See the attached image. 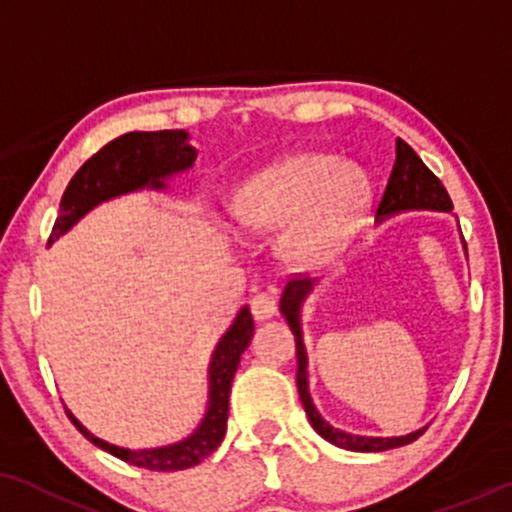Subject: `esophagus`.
Segmentation results:
<instances>
[{
    "mask_svg": "<svg viewBox=\"0 0 512 512\" xmlns=\"http://www.w3.org/2000/svg\"><path fill=\"white\" fill-rule=\"evenodd\" d=\"M250 310H252V317L255 319H269L276 315V295L272 291H264V293H257L255 298L250 300Z\"/></svg>",
    "mask_w": 512,
    "mask_h": 512,
    "instance_id": "obj_1",
    "label": "esophagus"
}]
</instances>
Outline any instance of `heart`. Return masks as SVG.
<instances>
[{
	"label": "heart",
	"mask_w": 512,
	"mask_h": 512,
	"mask_svg": "<svg viewBox=\"0 0 512 512\" xmlns=\"http://www.w3.org/2000/svg\"><path fill=\"white\" fill-rule=\"evenodd\" d=\"M367 202L360 171L329 155H293L252 174L233 195L240 226H281V250L298 262H322L353 233Z\"/></svg>",
	"instance_id": "1"
}]
</instances>
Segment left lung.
Returning a JSON list of instances; mask_svg holds the SVG:
<instances>
[{"mask_svg": "<svg viewBox=\"0 0 512 512\" xmlns=\"http://www.w3.org/2000/svg\"><path fill=\"white\" fill-rule=\"evenodd\" d=\"M408 209H436V212H451L453 202L448 197V190L443 188V183L436 178L432 171L427 169V164L417 157V152L405 143V140H396V162H393L389 183H386L384 195H381L377 217L379 221L391 214L408 212ZM465 245V243H463ZM467 250V248H465ZM315 279H303V276H293L286 283L281 295V315L286 317L288 326H291L295 336V350H298V393L303 400V408L310 417V424L317 429L319 436H324L326 441L334 443L338 448H346V451H360V453H379L389 451V448L405 446L420 439L424 429H417L408 436H391V439H379V436H357L346 434L341 429H334L329 422L319 415L315 403H312L310 389H307V353L303 343V329H300V307L303 300L310 295Z\"/></svg>", "mask_w": 512, "mask_h": 512, "instance_id": "left-lung-1", "label": "left lung"}]
</instances>
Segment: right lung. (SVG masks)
Returning a JSON list of instances; mask_svg holds the SVG:
<instances>
[{"label": "right lung", "instance_id": "right-lung-1", "mask_svg": "<svg viewBox=\"0 0 512 512\" xmlns=\"http://www.w3.org/2000/svg\"><path fill=\"white\" fill-rule=\"evenodd\" d=\"M195 157L197 150L193 145H188L186 131H135L119 135L112 143L104 145L100 152H95L71 178V183L64 190V197H61L59 217L54 221L49 243L64 236L78 219H83L100 202L133 193V190L140 188L162 190L164 178L190 169ZM252 331H255V324H252L250 307L245 305L240 307L229 331L221 336L217 348H214L212 362H209L207 412L202 417L200 427L188 439L162 448L131 451V448H121L97 439L69 410H66V415L85 439L95 443L102 451L116 455L123 463L145 467V470L152 472L188 470V467L202 463L209 453L217 451L219 443L224 441L226 420H229L231 381L238 369L240 355L250 346Z\"/></svg>", "mask_w": 512, "mask_h": 512}]
</instances>
